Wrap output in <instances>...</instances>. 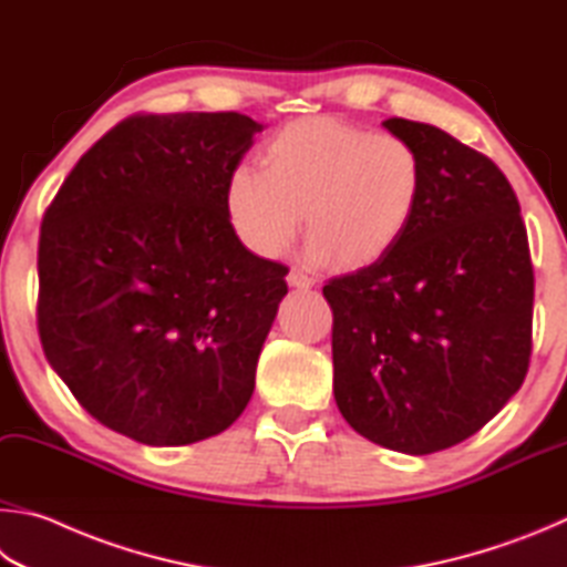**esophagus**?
<instances>
[{"instance_id":"34e87169","label":"esophagus","mask_w":567,"mask_h":567,"mask_svg":"<svg viewBox=\"0 0 567 567\" xmlns=\"http://www.w3.org/2000/svg\"><path fill=\"white\" fill-rule=\"evenodd\" d=\"M313 284H316V281H313V278H311L309 274H303V271H301V268H291V274H289V286H293V289L309 291Z\"/></svg>"}]
</instances>
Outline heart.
Wrapping results in <instances>:
<instances>
[{"label": "heart", "mask_w": 567, "mask_h": 567, "mask_svg": "<svg viewBox=\"0 0 567 567\" xmlns=\"http://www.w3.org/2000/svg\"><path fill=\"white\" fill-rule=\"evenodd\" d=\"M258 162L261 172L228 174L224 212L238 241L264 258L291 246L303 214L313 258L339 271L375 266L411 231L425 194L423 154L411 138L336 116L278 126Z\"/></svg>", "instance_id": "1"}]
</instances>
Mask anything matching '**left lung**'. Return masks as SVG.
<instances>
[{"instance_id": "1", "label": "left lung", "mask_w": 567, "mask_h": 567, "mask_svg": "<svg viewBox=\"0 0 567 567\" xmlns=\"http://www.w3.org/2000/svg\"><path fill=\"white\" fill-rule=\"evenodd\" d=\"M383 126L419 146L425 194L395 251L323 286L333 395L363 439L429 455L478 433L528 373V231L488 156L431 124Z\"/></svg>"}]
</instances>
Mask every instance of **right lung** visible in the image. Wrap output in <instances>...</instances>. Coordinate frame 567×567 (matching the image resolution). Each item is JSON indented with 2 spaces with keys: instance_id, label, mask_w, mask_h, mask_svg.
Returning <instances> with one entry per match:
<instances>
[{
  "instance_id": "right-lung-1",
  "label": "right lung",
  "mask_w": 567,
  "mask_h": 567,
  "mask_svg": "<svg viewBox=\"0 0 567 567\" xmlns=\"http://www.w3.org/2000/svg\"><path fill=\"white\" fill-rule=\"evenodd\" d=\"M261 128L238 112L128 116L79 158L42 218L44 355L126 439H212L251 401L289 268L238 241L224 188Z\"/></svg>"
}]
</instances>
